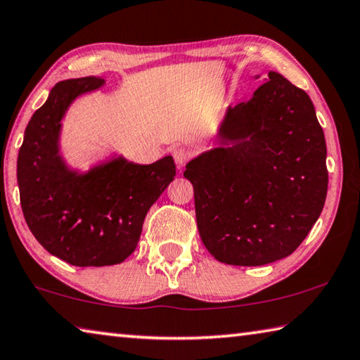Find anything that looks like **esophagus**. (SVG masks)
Here are the masks:
<instances>
[{
    "mask_svg": "<svg viewBox=\"0 0 360 360\" xmlns=\"http://www.w3.org/2000/svg\"><path fill=\"white\" fill-rule=\"evenodd\" d=\"M172 154H173V159H174L176 167H178V168L184 167L186 162L188 160V153L186 151L184 148H174Z\"/></svg>",
    "mask_w": 360,
    "mask_h": 360,
    "instance_id": "esophagus-1",
    "label": "esophagus"
}]
</instances>
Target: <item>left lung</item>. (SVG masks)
<instances>
[{"label":"left lung","mask_w":360,"mask_h":360,"mask_svg":"<svg viewBox=\"0 0 360 360\" xmlns=\"http://www.w3.org/2000/svg\"><path fill=\"white\" fill-rule=\"evenodd\" d=\"M264 80L250 99L226 107L219 145L184 172L202 244L225 264L263 266L288 257L316 224L328 195V149L311 99L278 72Z\"/></svg>","instance_id":"1"}]
</instances>
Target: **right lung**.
<instances>
[{
	"instance_id": "1",
	"label": "right lung",
	"mask_w": 360,
	"mask_h": 360,
	"mask_svg": "<svg viewBox=\"0 0 360 360\" xmlns=\"http://www.w3.org/2000/svg\"><path fill=\"white\" fill-rule=\"evenodd\" d=\"M97 77L58 82L25 129L17 181L26 224L45 250L72 266H113L132 255L146 214L174 179L172 155L141 165L122 154L74 168L61 153L63 120Z\"/></svg>"
}]
</instances>
